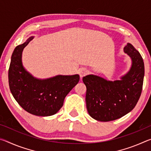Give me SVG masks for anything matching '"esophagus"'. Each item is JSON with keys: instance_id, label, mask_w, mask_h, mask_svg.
Wrapping results in <instances>:
<instances>
[{"instance_id": "1", "label": "esophagus", "mask_w": 151, "mask_h": 151, "mask_svg": "<svg viewBox=\"0 0 151 151\" xmlns=\"http://www.w3.org/2000/svg\"><path fill=\"white\" fill-rule=\"evenodd\" d=\"M88 70L85 68H82L79 69V75H80L81 78H83V76L88 75Z\"/></svg>"}]
</instances>
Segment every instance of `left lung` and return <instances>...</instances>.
I'll use <instances>...</instances> for the list:
<instances>
[{
    "instance_id": "8db88e82",
    "label": "left lung",
    "mask_w": 151,
    "mask_h": 151,
    "mask_svg": "<svg viewBox=\"0 0 151 151\" xmlns=\"http://www.w3.org/2000/svg\"><path fill=\"white\" fill-rule=\"evenodd\" d=\"M124 52L131 59V66L119 80L108 81L101 76H84L86 85V103L92 118L108 122L121 118L136 106L141 94L145 65L139 51L127 43Z\"/></svg>"
}]
</instances>
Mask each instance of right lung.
Masks as SVG:
<instances>
[{
  "label": "right lung",
  "mask_w": 151,
  "mask_h": 151,
  "mask_svg": "<svg viewBox=\"0 0 151 151\" xmlns=\"http://www.w3.org/2000/svg\"><path fill=\"white\" fill-rule=\"evenodd\" d=\"M34 37H30L23 44L14 48L9 70V87L19 105L36 116L53 115L63 105L68 93L78 83V75H57L40 79L25 69L22 62L24 47Z\"/></svg>",
  "instance_id": "1"
}]
</instances>
